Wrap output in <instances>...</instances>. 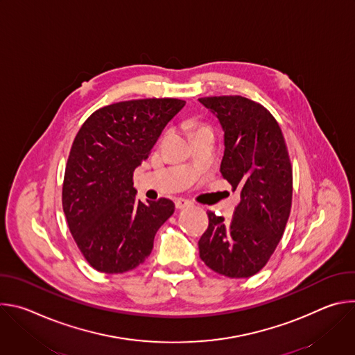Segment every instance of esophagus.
I'll return each mask as SVG.
<instances>
[{
    "instance_id": "obj_1",
    "label": "esophagus",
    "mask_w": 355,
    "mask_h": 355,
    "mask_svg": "<svg viewBox=\"0 0 355 355\" xmlns=\"http://www.w3.org/2000/svg\"><path fill=\"white\" fill-rule=\"evenodd\" d=\"M192 205V202L188 200V199H184V198H177L175 199V208L177 209H185V208H189Z\"/></svg>"
}]
</instances>
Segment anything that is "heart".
<instances>
[{
    "mask_svg": "<svg viewBox=\"0 0 355 355\" xmlns=\"http://www.w3.org/2000/svg\"><path fill=\"white\" fill-rule=\"evenodd\" d=\"M202 128H204V126H202ZM199 129H200V128H199Z\"/></svg>",
    "mask_w": 355,
    "mask_h": 355,
    "instance_id": "obj_1",
    "label": "heart"
}]
</instances>
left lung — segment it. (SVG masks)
I'll return each instance as SVG.
<instances>
[{
    "label": "left lung",
    "instance_id": "1",
    "mask_svg": "<svg viewBox=\"0 0 355 355\" xmlns=\"http://www.w3.org/2000/svg\"><path fill=\"white\" fill-rule=\"evenodd\" d=\"M225 132L220 173L240 204L227 222L208 212L199 257L229 278L257 274L275 251L292 205V166L282 130L261 104L240 95L199 98Z\"/></svg>",
    "mask_w": 355,
    "mask_h": 355
}]
</instances>
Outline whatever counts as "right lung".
<instances>
[{"label": "right lung", "instance_id": "right-lung-1", "mask_svg": "<svg viewBox=\"0 0 355 355\" xmlns=\"http://www.w3.org/2000/svg\"><path fill=\"white\" fill-rule=\"evenodd\" d=\"M184 105L177 98L122 101L96 110L76 135L62 202L70 233L96 271L122 274L144 263L174 214L167 198H136L133 171Z\"/></svg>", "mask_w": 355, "mask_h": 355}]
</instances>
